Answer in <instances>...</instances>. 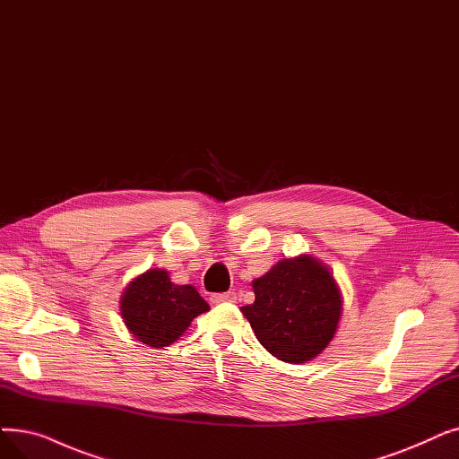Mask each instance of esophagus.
<instances>
[{
	"mask_svg": "<svg viewBox=\"0 0 459 459\" xmlns=\"http://www.w3.org/2000/svg\"><path fill=\"white\" fill-rule=\"evenodd\" d=\"M213 304H223V302H236V292H219L212 296Z\"/></svg>",
	"mask_w": 459,
	"mask_h": 459,
	"instance_id": "esophagus-1",
	"label": "esophagus"
}]
</instances>
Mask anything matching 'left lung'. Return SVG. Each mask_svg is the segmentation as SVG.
<instances>
[{
    "label": "left lung",
    "mask_w": 459,
    "mask_h": 459,
    "mask_svg": "<svg viewBox=\"0 0 459 459\" xmlns=\"http://www.w3.org/2000/svg\"><path fill=\"white\" fill-rule=\"evenodd\" d=\"M255 302L242 307L256 340L287 364H304L333 340L343 311L332 270L311 255L283 258L253 281Z\"/></svg>",
    "instance_id": "left-lung-1"
}]
</instances>
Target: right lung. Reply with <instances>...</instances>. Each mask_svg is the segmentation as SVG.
<instances>
[{
	"mask_svg": "<svg viewBox=\"0 0 459 459\" xmlns=\"http://www.w3.org/2000/svg\"><path fill=\"white\" fill-rule=\"evenodd\" d=\"M208 309L210 306L193 285L172 283L170 273L163 268L134 277L119 298V313L127 330L153 349L180 340L193 318Z\"/></svg>",
	"mask_w": 459,
	"mask_h": 459,
	"instance_id": "obj_1",
	"label": "right lung"
}]
</instances>
